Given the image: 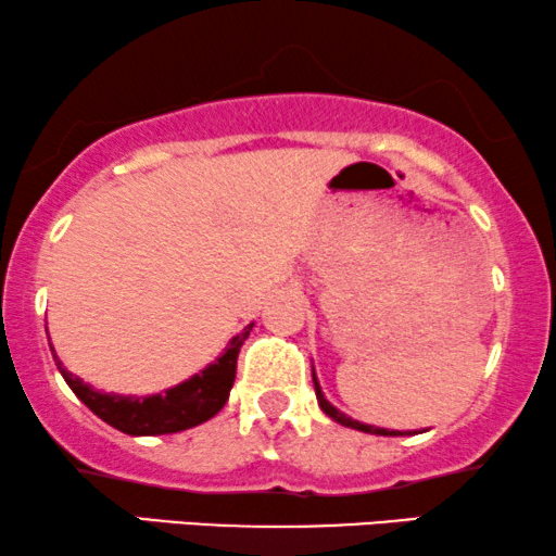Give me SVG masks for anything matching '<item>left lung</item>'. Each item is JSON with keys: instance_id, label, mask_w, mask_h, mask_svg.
<instances>
[{"instance_id": "obj_1", "label": "left lung", "mask_w": 556, "mask_h": 556, "mask_svg": "<svg viewBox=\"0 0 556 556\" xmlns=\"http://www.w3.org/2000/svg\"><path fill=\"white\" fill-rule=\"evenodd\" d=\"M313 386H316L318 406H320V409H324V414H329L333 422H339V425H344V427H352V430H359V432H370V434H393V438H396V434H404V432H399V430H386V427L363 425V422H357V419L346 417L344 412H339L337 406L329 404V399L324 396V391H320V383H318V378H316V370H313ZM409 434H412V432H409Z\"/></svg>"}]
</instances>
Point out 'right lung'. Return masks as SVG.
<instances>
[{"mask_svg": "<svg viewBox=\"0 0 556 556\" xmlns=\"http://www.w3.org/2000/svg\"><path fill=\"white\" fill-rule=\"evenodd\" d=\"M251 329L253 324L245 326L238 337H232L230 344L225 346V352L214 363L206 365L204 370H199L197 376H191L189 380H184V383L173 386L163 393H152V396H122V393L96 391V388L87 386L83 378L72 376L59 363L53 346L51 352L66 386L103 422H109L111 427H116V430L126 434H134V438H139V434H170L206 422V419H212L227 404L230 388L236 383L240 346L249 339Z\"/></svg>", "mask_w": 556, "mask_h": 556, "instance_id": "add662e5", "label": "right lung"}]
</instances>
